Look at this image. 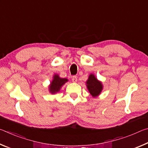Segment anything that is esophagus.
Returning <instances> with one entry per match:
<instances>
[{
    "label": "esophagus",
    "instance_id": "obj_1",
    "mask_svg": "<svg viewBox=\"0 0 148 148\" xmlns=\"http://www.w3.org/2000/svg\"><path fill=\"white\" fill-rule=\"evenodd\" d=\"M72 80L73 82H77V76H72Z\"/></svg>",
    "mask_w": 148,
    "mask_h": 148
}]
</instances>
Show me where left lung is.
Masks as SVG:
<instances>
[{"instance_id": "8db88e82", "label": "left lung", "mask_w": 148, "mask_h": 148, "mask_svg": "<svg viewBox=\"0 0 148 148\" xmlns=\"http://www.w3.org/2000/svg\"><path fill=\"white\" fill-rule=\"evenodd\" d=\"M86 83L87 89L92 97H95L101 93L102 89V84L97 80L93 74L90 75Z\"/></svg>"}]
</instances>
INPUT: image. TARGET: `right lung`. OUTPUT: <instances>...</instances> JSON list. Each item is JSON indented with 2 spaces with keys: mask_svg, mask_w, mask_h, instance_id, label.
<instances>
[{
  "mask_svg": "<svg viewBox=\"0 0 148 148\" xmlns=\"http://www.w3.org/2000/svg\"><path fill=\"white\" fill-rule=\"evenodd\" d=\"M68 81V79L66 78H61L59 77L57 74L55 75L53 77V79L51 83V85L49 86V91L52 94L56 93L61 89L62 85L64 84L66 82Z\"/></svg>",
  "mask_w": 148,
  "mask_h": 148,
  "instance_id": "1",
  "label": "right lung"
}]
</instances>
